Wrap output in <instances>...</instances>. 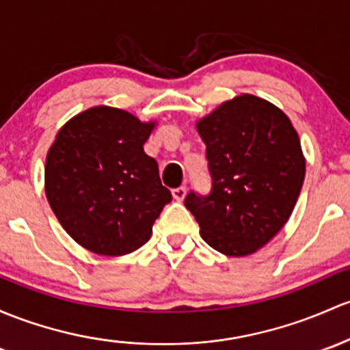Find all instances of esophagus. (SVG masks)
I'll return each mask as SVG.
<instances>
[{"mask_svg":"<svg viewBox=\"0 0 350 350\" xmlns=\"http://www.w3.org/2000/svg\"><path fill=\"white\" fill-rule=\"evenodd\" d=\"M172 195H174V198L176 202H182L187 195V189L185 187H178V189L172 190Z\"/></svg>","mask_w":350,"mask_h":350,"instance_id":"esophagus-1","label":"esophagus"}]
</instances>
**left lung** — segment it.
<instances>
[{
    "label": "left lung",
    "instance_id": "obj_1",
    "mask_svg": "<svg viewBox=\"0 0 350 350\" xmlns=\"http://www.w3.org/2000/svg\"><path fill=\"white\" fill-rule=\"evenodd\" d=\"M197 131L212 190L190 191L185 206L212 249L254 254L279 234L299 198L306 176L299 135L280 108L247 93L198 120Z\"/></svg>",
    "mask_w": 350,
    "mask_h": 350
}]
</instances>
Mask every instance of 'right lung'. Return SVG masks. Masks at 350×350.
<instances>
[{
  "label": "right lung",
  "instance_id": "add662e5",
  "mask_svg": "<svg viewBox=\"0 0 350 350\" xmlns=\"http://www.w3.org/2000/svg\"><path fill=\"white\" fill-rule=\"evenodd\" d=\"M155 122L93 107L56 133L44 165L48 204L68 235L98 255H126L148 242L172 202L159 165L144 152Z\"/></svg>",
  "mask_w": 350,
  "mask_h": 350
}]
</instances>
